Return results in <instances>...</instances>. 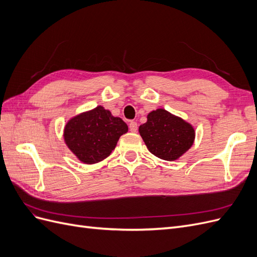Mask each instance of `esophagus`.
Listing matches in <instances>:
<instances>
[{
    "mask_svg": "<svg viewBox=\"0 0 257 257\" xmlns=\"http://www.w3.org/2000/svg\"><path fill=\"white\" fill-rule=\"evenodd\" d=\"M128 126H130V131L134 132V133H135V132H137V130H138V125H137V123L135 121H131Z\"/></svg>",
    "mask_w": 257,
    "mask_h": 257,
    "instance_id": "34e87169",
    "label": "esophagus"
}]
</instances>
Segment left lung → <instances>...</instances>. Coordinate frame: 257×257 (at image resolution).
Returning <instances> with one entry per match:
<instances>
[{
    "label": "left lung",
    "mask_w": 257,
    "mask_h": 257,
    "mask_svg": "<svg viewBox=\"0 0 257 257\" xmlns=\"http://www.w3.org/2000/svg\"><path fill=\"white\" fill-rule=\"evenodd\" d=\"M147 118V122L139 126V133L155 157L175 161L192 147L195 132L188 122L165 109L151 111Z\"/></svg>",
    "instance_id": "obj_1"
}]
</instances>
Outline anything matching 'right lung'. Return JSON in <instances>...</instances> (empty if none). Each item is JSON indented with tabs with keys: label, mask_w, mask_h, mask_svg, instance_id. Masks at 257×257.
<instances>
[{
	"label": "right lung",
	"mask_w": 257,
	"mask_h": 257,
	"mask_svg": "<svg viewBox=\"0 0 257 257\" xmlns=\"http://www.w3.org/2000/svg\"><path fill=\"white\" fill-rule=\"evenodd\" d=\"M128 127L121 118L97 106L71 119L64 128V139L71 151L85 164L103 161L114 149Z\"/></svg>",
	"instance_id": "right-lung-1"
}]
</instances>
